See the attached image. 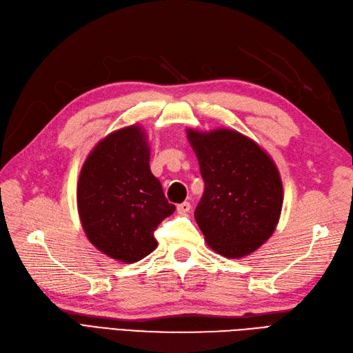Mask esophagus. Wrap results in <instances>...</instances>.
Segmentation results:
<instances>
[{
	"label": "esophagus",
	"instance_id": "esophagus-1",
	"mask_svg": "<svg viewBox=\"0 0 353 353\" xmlns=\"http://www.w3.org/2000/svg\"><path fill=\"white\" fill-rule=\"evenodd\" d=\"M190 211V203L189 202H181L177 205V214L180 215H186Z\"/></svg>",
	"mask_w": 353,
	"mask_h": 353
}]
</instances>
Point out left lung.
<instances>
[{"label":"left lung","mask_w":353,"mask_h":353,"mask_svg":"<svg viewBox=\"0 0 353 353\" xmlns=\"http://www.w3.org/2000/svg\"><path fill=\"white\" fill-rule=\"evenodd\" d=\"M205 190L195 220L221 256L251 255L274 233L283 207L280 172L263 146L243 133L186 129Z\"/></svg>","instance_id":"1"}]
</instances>
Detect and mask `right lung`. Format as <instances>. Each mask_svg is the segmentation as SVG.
<instances>
[{
	"label": "right lung",
	"mask_w": 353,
	"mask_h": 353,
	"mask_svg": "<svg viewBox=\"0 0 353 353\" xmlns=\"http://www.w3.org/2000/svg\"><path fill=\"white\" fill-rule=\"evenodd\" d=\"M151 146L139 124L102 138L77 180V212L88 241L104 255L132 264L157 248L154 230L176 210L150 168Z\"/></svg>",
	"instance_id": "obj_1"
}]
</instances>
